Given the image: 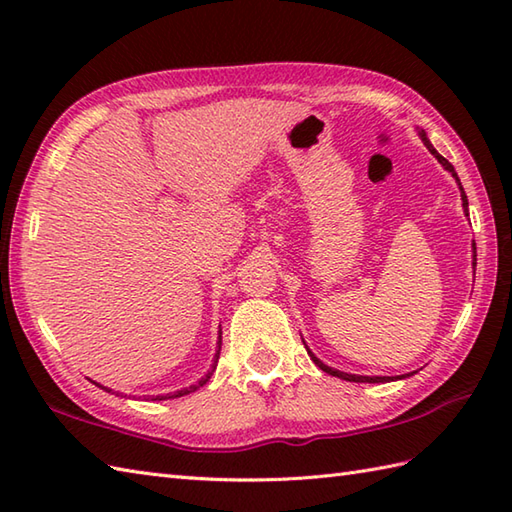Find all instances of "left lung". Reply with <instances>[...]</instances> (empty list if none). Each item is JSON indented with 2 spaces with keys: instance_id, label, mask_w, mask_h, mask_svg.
<instances>
[{
  "instance_id": "left-lung-1",
  "label": "left lung",
  "mask_w": 512,
  "mask_h": 512,
  "mask_svg": "<svg viewBox=\"0 0 512 512\" xmlns=\"http://www.w3.org/2000/svg\"><path fill=\"white\" fill-rule=\"evenodd\" d=\"M418 136H420V140L424 143V147H427L431 154H433V158H436L440 165L444 167V171H449L451 176L455 178V182H458V189H460V198H462V209H464V215H469V200H466V193H464V189H462V182H460V178H458V173H455V169H453V165L451 162L447 160V158H442L438 151H436V147L431 145V140L427 138V132H424V129H418ZM475 262H477V253H475V242H473V268H475ZM303 341V339H301ZM303 345H306V341H303ZM306 350H308V354H310V358L314 361V365H317L319 369H323L325 374H330V376H336V378H341V380H350V383H389V380H402V378H409V376H413L416 372H409V374H402V376H361V374H347V372H341V369H334V367H330V365H325L321 358H317V354H314L310 347L306 345Z\"/></svg>"
}]
</instances>
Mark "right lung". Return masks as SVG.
Wrapping results in <instances>:
<instances>
[{"mask_svg":"<svg viewBox=\"0 0 512 512\" xmlns=\"http://www.w3.org/2000/svg\"><path fill=\"white\" fill-rule=\"evenodd\" d=\"M220 336H217V350H215V356H213V363H211V369L209 372H206L198 383H193V385H189V387H182V389H178V391H171V394H160V396H143V398H151V400H169V398H180V396H187V394H191V391H195V389H200L202 385H206V380H209L211 376H213V372H215V367H217V358H220V347H222V330L217 332ZM94 383V380H92ZM96 387H101V389H105V391H110V394H114V389H110V387H103L101 383H94ZM118 394V391H116ZM136 398V396H134ZM140 398V396H138Z\"/></svg>","mask_w":512,"mask_h":512,"instance_id":"right-lung-1","label":"right lung"}]
</instances>
